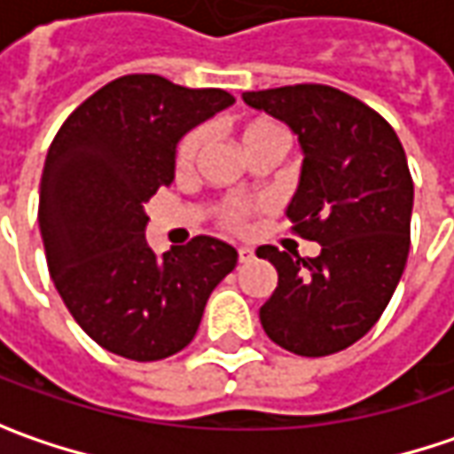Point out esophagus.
<instances>
[{"label":"esophagus","instance_id":"1","mask_svg":"<svg viewBox=\"0 0 454 454\" xmlns=\"http://www.w3.org/2000/svg\"><path fill=\"white\" fill-rule=\"evenodd\" d=\"M237 257H239V262H247V260H253V250L250 247H239Z\"/></svg>","mask_w":454,"mask_h":454}]
</instances>
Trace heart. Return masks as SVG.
<instances>
[{"instance_id":"b5f03b06","label":"heart","mask_w":454,"mask_h":454,"mask_svg":"<svg viewBox=\"0 0 454 454\" xmlns=\"http://www.w3.org/2000/svg\"><path fill=\"white\" fill-rule=\"evenodd\" d=\"M239 138H242V146L247 153H253L257 149H265V146H278V149H283V141H286V133L283 129L270 121V118H250V121H245L242 123V129H239ZM207 141H209V133L207 129H194V131H189L184 136L182 141H179V146H176V168L179 171H192L197 161H200L201 151L207 146ZM250 212V204H245V201L239 200H227L219 204L217 215L219 222L222 224H227V227H239L242 222H245V215Z\"/></svg>"}]
</instances>
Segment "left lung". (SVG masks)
<instances>
[{"instance_id":"1","label":"left lung","mask_w":454,"mask_h":454,"mask_svg":"<svg viewBox=\"0 0 454 454\" xmlns=\"http://www.w3.org/2000/svg\"><path fill=\"white\" fill-rule=\"evenodd\" d=\"M288 123L303 149L293 232L321 245L318 257L257 247L278 270L260 308L265 333L298 356H328L372 331L392 301L410 254L414 184L394 129L358 98L331 85L242 93Z\"/></svg>"}]
</instances>
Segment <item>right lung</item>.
I'll return each mask as SVG.
<instances>
[{
    "mask_svg": "<svg viewBox=\"0 0 454 454\" xmlns=\"http://www.w3.org/2000/svg\"><path fill=\"white\" fill-rule=\"evenodd\" d=\"M219 88L123 75L82 100L52 138L40 182L50 278L78 325L106 351L159 361L189 346L227 272L232 245L200 235L161 257L144 204L174 182L176 144L232 106Z\"/></svg>",
    "mask_w": 454,
    "mask_h": 454,
    "instance_id": "1",
    "label": "right lung"
}]
</instances>
